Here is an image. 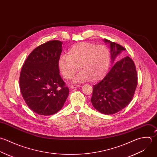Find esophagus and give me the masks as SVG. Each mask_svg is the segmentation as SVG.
I'll return each instance as SVG.
<instances>
[{"instance_id":"esophagus-1","label":"esophagus","mask_w":157,"mask_h":157,"mask_svg":"<svg viewBox=\"0 0 157 157\" xmlns=\"http://www.w3.org/2000/svg\"><path fill=\"white\" fill-rule=\"evenodd\" d=\"M80 87L79 85H71L70 86V87L71 89H75V88H77V87Z\"/></svg>"}]
</instances>
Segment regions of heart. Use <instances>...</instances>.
<instances>
[{
    "mask_svg": "<svg viewBox=\"0 0 157 157\" xmlns=\"http://www.w3.org/2000/svg\"><path fill=\"white\" fill-rule=\"evenodd\" d=\"M109 65L110 53L108 48L90 42L75 44L69 49L68 56L62 54L58 60L59 69L65 79L72 78L79 67L81 70L73 79L75 82L103 79Z\"/></svg>",
    "mask_w": 157,
    "mask_h": 157,
    "instance_id": "b5f03b06",
    "label": "heart"
}]
</instances>
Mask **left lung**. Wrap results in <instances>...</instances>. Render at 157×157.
<instances>
[{
	"label": "left lung",
	"mask_w": 157,
	"mask_h": 157,
	"mask_svg": "<svg viewBox=\"0 0 157 157\" xmlns=\"http://www.w3.org/2000/svg\"><path fill=\"white\" fill-rule=\"evenodd\" d=\"M109 44L112 63L125 49L105 39ZM138 84L137 72L133 60L128 56L117 62L106 76L94 86L91 102L104 114H115L125 108L132 100Z\"/></svg>",
	"instance_id": "left-lung-1"
}]
</instances>
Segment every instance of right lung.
Returning <instances> with one entry per match:
<instances>
[{"label": "right lung", "instance_id": "1", "mask_svg": "<svg viewBox=\"0 0 157 157\" xmlns=\"http://www.w3.org/2000/svg\"><path fill=\"white\" fill-rule=\"evenodd\" d=\"M62 42L52 40L34 49L25 60L20 73L22 96L33 112L42 116L57 113L69 94L58 67Z\"/></svg>", "mask_w": 157, "mask_h": 157}]
</instances>
